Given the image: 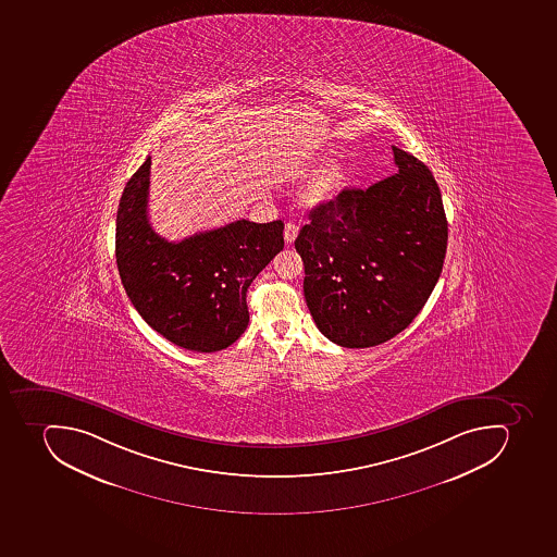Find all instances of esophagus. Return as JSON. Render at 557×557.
Instances as JSON below:
<instances>
[{
	"instance_id": "esophagus-1",
	"label": "esophagus",
	"mask_w": 557,
	"mask_h": 557,
	"mask_svg": "<svg viewBox=\"0 0 557 557\" xmlns=\"http://www.w3.org/2000/svg\"><path fill=\"white\" fill-rule=\"evenodd\" d=\"M298 236V225L297 223L289 222L285 225V240L286 245H292Z\"/></svg>"
}]
</instances>
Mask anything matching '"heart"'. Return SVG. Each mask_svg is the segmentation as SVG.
<instances>
[{
	"label": "heart",
	"mask_w": 557,
	"mask_h": 557,
	"mask_svg": "<svg viewBox=\"0 0 557 557\" xmlns=\"http://www.w3.org/2000/svg\"><path fill=\"white\" fill-rule=\"evenodd\" d=\"M311 164V159L298 161L292 168V173L302 171L306 165ZM347 180V165L344 159H330L325 164H321L314 173L309 176L308 182L300 188V202L308 208H318L326 205L330 200L343 191Z\"/></svg>",
	"instance_id": "1"
}]
</instances>
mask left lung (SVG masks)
<instances>
[{
  "mask_svg": "<svg viewBox=\"0 0 557 557\" xmlns=\"http://www.w3.org/2000/svg\"><path fill=\"white\" fill-rule=\"evenodd\" d=\"M398 173L312 208L295 239L321 334L343 347L386 343L412 323L441 277L447 219L432 171L393 147Z\"/></svg>",
  "mask_w": 557,
  "mask_h": 557,
  "instance_id": "obj_1",
  "label": "left lung"
}]
</instances>
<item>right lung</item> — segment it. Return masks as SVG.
Instances as JSON below:
<instances>
[{
	"instance_id": "obj_1",
	"label": "right lung",
	"mask_w": 557,
	"mask_h": 557,
	"mask_svg": "<svg viewBox=\"0 0 557 557\" xmlns=\"http://www.w3.org/2000/svg\"><path fill=\"white\" fill-rule=\"evenodd\" d=\"M150 165L147 157L116 211L122 285L143 320L170 343L188 351H220L245 334L246 292L285 246V225L237 220L171 243L148 220Z\"/></svg>"
}]
</instances>
